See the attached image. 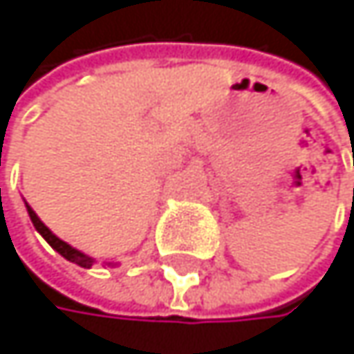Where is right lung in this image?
Segmentation results:
<instances>
[{
    "label": "right lung",
    "instance_id": "1",
    "mask_svg": "<svg viewBox=\"0 0 354 354\" xmlns=\"http://www.w3.org/2000/svg\"><path fill=\"white\" fill-rule=\"evenodd\" d=\"M27 213H29V217H31V221H33V225H35V230L37 232L46 239V243L55 249L57 253H61L67 261H73V263H77V266H82V268H91L93 263H95V257H91V255H86V253H82V251H77L75 247H71V245H67L65 241H61L59 236H55L50 232V230L41 223V219L35 215V211L27 205Z\"/></svg>",
    "mask_w": 354,
    "mask_h": 354
}]
</instances>
